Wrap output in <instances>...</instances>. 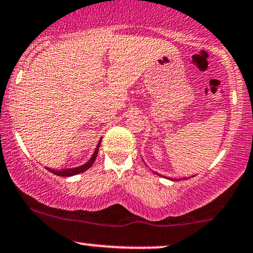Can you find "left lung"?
I'll return each mask as SVG.
<instances>
[{
  "label": "left lung",
  "mask_w": 253,
  "mask_h": 253,
  "mask_svg": "<svg viewBox=\"0 0 253 253\" xmlns=\"http://www.w3.org/2000/svg\"><path fill=\"white\" fill-rule=\"evenodd\" d=\"M155 174H157V175H160V174L156 173V171H155ZM168 179H169V180H174V181H176V179H170V177H168Z\"/></svg>",
  "instance_id": "left-lung-1"
}]
</instances>
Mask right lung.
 I'll return each mask as SVG.
<instances>
[{
    "mask_svg": "<svg viewBox=\"0 0 253 253\" xmlns=\"http://www.w3.org/2000/svg\"><path fill=\"white\" fill-rule=\"evenodd\" d=\"M101 141L102 139L98 140V144H97L95 151H93L92 156L90 157V160L87 161V162L84 163V165L79 166V167H74V168H65V169H51V168H46L49 171H51L52 174H55V175H59V176H73V175H77V174H80L83 173V171L87 170L88 168L91 167V166L93 165V162L96 161V157H97V154H98V149H99V145H101Z\"/></svg>",
    "mask_w": 253,
    "mask_h": 253,
    "instance_id": "right-lung-1",
    "label": "right lung"
}]
</instances>
